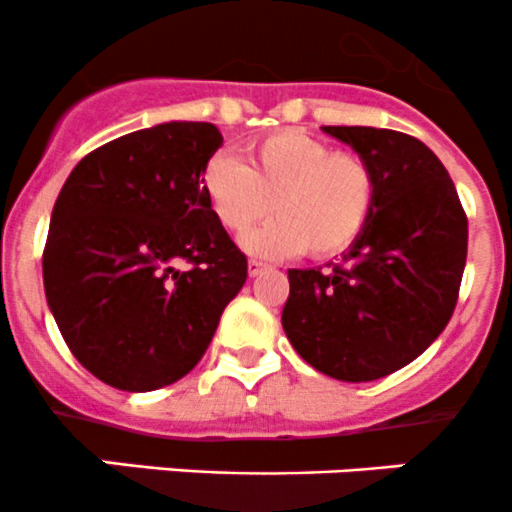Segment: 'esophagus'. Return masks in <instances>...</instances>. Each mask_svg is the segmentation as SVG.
I'll list each match as a JSON object with an SVG mask.
<instances>
[{"instance_id":"1","label":"esophagus","mask_w":512,"mask_h":512,"mask_svg":"<svg viewBox=\"0 0 512 512\" xmlns=\"http://www.w3.org/2000/svg\"><path fill=\"white\" fill-rule=\"evenodd\" d=\"M263 268H266V263L251 258V261H249V276H258V273H263Z\"/></svg>"}]
</instances>
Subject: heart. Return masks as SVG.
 Segmentation results:
<instances>
[{"mask_svg": "<svg viewBox=\"0 0 512 512\" xmlns=\"http://www.w3.org/2000/svg\"><path fill=\"white\" fill-rule=\"evenodd\" d=\"M206 204L229 234L244 236L268 214L276 219L249 236L258 256L281 258L306 251L311 258L343 254L371 221L378 179L356 151L303 131H273L246 144V161L219 151L199 176Z\"/></svg>", "mask_w": 512, "mask_h": 512, "instance_id": "heart-1", "label": "heart"}]
</instances>
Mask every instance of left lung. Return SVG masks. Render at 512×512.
Segmentation results:
<instances>
[{"label":"left lung","instance_id":"8db88e82","mask_svg":"<svg viewBox=\"0 0 512 512\" xmlns=\"http://www.w3.org/2000/svg\"><path fill=\"white\" fill-rule=\"evenodd\" d=\"M371 161L378 199L338 263L288 271L283 331L298 356L338 381H376L440 336L468 256V216L438 156L416 136L323 126Z\"/></svg>","mask_w":512,"mask_h":512}]
</instances>
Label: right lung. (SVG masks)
I'll return each mask as SVG.
<instances>
[{"label": "right lung", "instance_id": "1", "mask_svg": "<svg viewBox=\"0 0 512 512\" xmlns=\"http://www.w3.org/2000/svg\"><path fill=\"white\" fill-rule=\"evenodd\" d=\"M221 144L206 121L131 131L86 154L59 191L44 293L69 351L106 386L184 378L246 283V256L199 184Z\"/></svg>", "mask_w": 512, "mask_h": 512}]
</instances>
